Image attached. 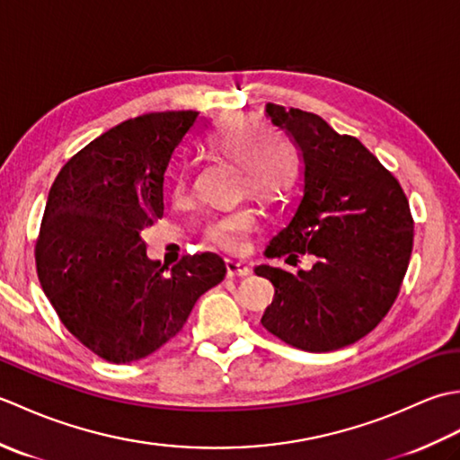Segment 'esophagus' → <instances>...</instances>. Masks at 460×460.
<instances>
[{"mask_svg":"<svg viewBox=\"0 0 460 460\" xmlns=\"http://www.w3.org/2000/svg\"><path fill=\"white\" fill-rule=\"evenodd\" d=\"M225 269H227V277L233 279V277H247L251 269L247 265H243V262H237V261H225Z\"/></svg>","mask_w":460,"mask_h":460,"instance_id":"esophagus-1","label":"esophagus"}]
</instances>
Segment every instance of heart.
I'll list each match as a JSON object with an SVG mask.
<instances>
[{
  "instance_id": "b5f03b06",
  "label": "heart",
  "mask_w": 460,
  "mask_h": 460,
  "mask_svg": "<svg viewBox=\"0 0 460 460\" xmlns=\"http://www.w3.org/2000/svg\"><path fill=\"white\" fill-rule=\"evenodd\" d=\"M209 150L237 164V190L251 191L262 199H280L290 188L295 173V150L285 134L261 128L252 114H229L209 136ZM190 188V173L181 172L178 191ZM259 215L251 205H239L211 219L203 235L211 245L229 252L245 249L251 233L257 229Z\"/></svg>"
}]
</instances>
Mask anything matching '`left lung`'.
<instances>
[{
  "instance_id": "1",
  "label": "left lung",
  "mask_w": 460,
  "mask_h": 460,
  "mask_svg": "<svg viewBox=\"0 0 460 460\" xmlns=\"http://www.w3.org/2000/svg\"><path fill=\"white\" fill-rule=\"evenodd\" d=\"M300 154V193L267 257H314L310 270L259 265L275 287L262 326L288 346L332 351L369 334L402 288L413 251V217L395 175L354 136L318 114L267 104Z\"/></svg>"
}]
</instances>
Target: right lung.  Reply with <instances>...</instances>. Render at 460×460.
Masks as SVG:
<instances>
[{
    "label": "right lung",
    "mask_w": 460,
    "mask_h": 460,
    "mask_svg": "<svg viewBox=\"0 0 460 460\" xmlns=\"http://www.w3.org/2000/svg\"><path fill=\"white\" fill-rule=\"evenodd\" d=\"M198 124L195 111L124 120L76 152L49 191L35 243L39 280L65 328L112 364L160 349L227 272L215 252L165 270L140 237L164 215L173 152Z\"/></svg>",
    "instance_id": "add662e5"
}]
</instances>
